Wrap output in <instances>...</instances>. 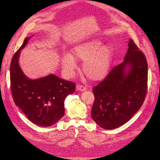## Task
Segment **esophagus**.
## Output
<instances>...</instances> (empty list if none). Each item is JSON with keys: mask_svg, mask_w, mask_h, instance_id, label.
<instances>
[{"mask_svg": "<svg viewBox=\"0 0 160 160\" xmlns=\"http://www.w3.org/2000/svg\"><path fill=\"white\" fill-rule=\"evenodd\" d=\"M77 89L78 91H80L83 92V91H86V90L87 89V88H85L84 86H83L78 85V86H77Z\"/></svg>", "mask_w": 160, "mask_h": 160, "instance_id": "34e87169", "label": "esophagus"}]
</instances>
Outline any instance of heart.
<instances>
[{"mask_svg":"<svg viewBox=\"0 0 160 160\" xmlns=\"http://www.w3.org/2000/svg\"><path fill=\"white\" fill-rule=\"evenodd\" d=\"M113 58V48L109 44L103 45L101 40L93 39L75 45L71 55L62 60L63 69L72 76L77 68V61L83 62L82 70L86 77L93 82L104 80L110 71Z\"/></svg>","mask_w":160,"mask_h":160,"instance_id":"b5f03b06","label":"heart"}]
</instances>
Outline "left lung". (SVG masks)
I'll return each mask as SVG.
<instances>
[{
	"label": "left lung",
	"instance_id": "1",
	"mask_svg": "<svg viewBox=\"0 0 160 160\" xmlns=\"http://www.w3.org/2000/svg\"><path fill=\"white\" fill-rule=\"evenodd\" d=\"M124 61L93 89V120L112 130L127 122L141 108L146 96L148 65L146 58L130 39Z\"/></svg>",
	"mask_w": 160,
	"mask_h": 160
}]
</instances>
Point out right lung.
<instances>
[{
    "instance_id": "obj_1",
    "label": "right lung",
    "mask_w": 160,
    "mask_h": 160,
    "mask_svg": "<svg viewBox=\"0 0 160 160\" xmlns=\"http://www.w3.org/2000/svg\"><path fill=\"white\" fill-rule=\"evenodd\" d=\"M33 36L24 39L12 58L11 90L15 104L31 122L41 127H50L64 115L65 100L74 92L75 83L53 74L33 80L24 74L19 65V56Z\"/></svg>"
}]
</instances>
